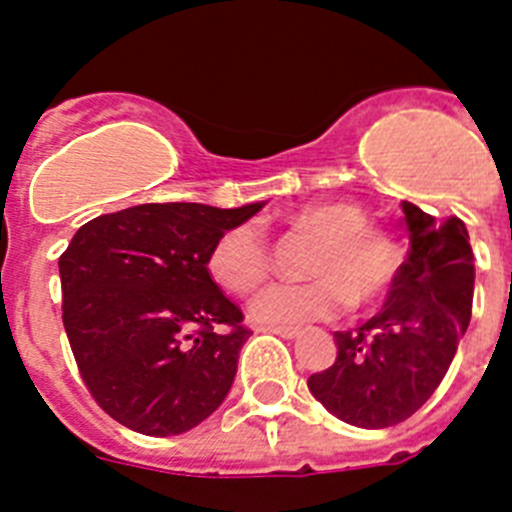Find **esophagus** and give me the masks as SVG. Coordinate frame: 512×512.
I'll return each instance as SVG.
<instances>
[{"label": "esophagus", "mask_w": 512, "mask_h": 512, "mask_svg": "<svg viewBox=\"0 0 512 512\" xmlns=\"http://www.w3.org/2000/svg\"><path fill=\"white\" fill-rule=\"evenodd\" d=\"M266 333H274V336L279 338H297L300 336V328H292V325H266Z\"/></svg>", "instance_id": "1"}]
</instances>
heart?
I'll use <instances>...</instances> for the list:
<instances>
[{
    "mask_svg": "<svg viewBox=\"0 0 512 512\" xmlns=\"http://www.w3.org/2000/svg\"><path fill=\"white\" fill-rule=\"evenodd\" d=\"M289 230L318 241L305 264L302 284H271L253 297L251 318L261 325H300L333 318L351 302L356 307L384 300L402 269V248L384 228L369 225L351 202H315L284 217ZM271 269V253L256 225L241 223L217 235L207 271L233 295H248Z\"/></svg>",
    "mask_w": 512,
    "mask_h": 512,
    "instance_id": "b5f03b06",
    "label": "heart"
}]
</instances>
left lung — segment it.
<instances>
[{"label": "left lung", "instance_id": "1", "mask_svg": "<svg viewBox=\"0 0 512 512\" xmlns=\"http://www.w3.org/2000/svg\"><path fill=\"white\" fill-rule=\"evenodd\" d=\"M410 251L387 302L356 330H336L338 356L307 379L343 423L390 428L436 392L472 318L474 253L459 217L402 202Z\"/></svg>", "mask_w": 512, "mask_h": 512}]
</instances>
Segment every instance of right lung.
I'll return each instance as SVG.
<instances>
[{"mask_svg": "<svg viewBox=\"0 0 512 512\" xmlns=\"http://www.w3.org/2000/svg\"><path fill=\"white\" fill-rule=\"evenodd\" d=\"M261 207L151 202L76 230L58 259L63 328L87 390L117 423L179 436L223 405L251 330L207 256Z\"/></svg>", "mask_w": 512, "mask_h": 512, "instance_id": "add662e5", "label": "right lung"}]
</instances>
